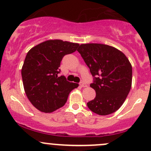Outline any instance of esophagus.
Listing matches in <instances>:
<instances>
[{"mask_svg": "<svg viewBox=\"0 0 151 151\" xmlns=\"http://www.w3.org/2000/svg\"><path fill=\"white\" fill-rule=\"evenodd\" d=\"M80 86L81 87V88H86V87L88 86V85H87L85 83V82H80Z\"/></svg>", "mask_w": 151, "mask_h": 151, "instance_id": "obj_1", "label": "esophagus"}]
</instances>
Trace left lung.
Here are the masks:
<instances>
[{"label": "left lung", "instance_id": "8db88e82", "mask_svg": "<svg viewBox=\"0 0 151 151\" xmlns=\"http://www.w3.org/2000/svg\"><path fill=\"white\" fill-rule=\"evenodd\" d=\"M77 51L94 77L90 87L96 96L88 107L98 115L118 110L132 87V69L129 59L116 47L100 43L81 44Z\"/></svg>", "mask_w": 151, "mask_h": 151}]
</instances>
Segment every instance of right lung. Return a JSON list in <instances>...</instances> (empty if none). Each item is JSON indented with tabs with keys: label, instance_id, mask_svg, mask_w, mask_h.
I'll list each match as a JSON object with an SVG mask.
<instances>
[{
	"label": "right lung",
	"instance_id": "right-lung-1",
	"mask_svg": "<svg viewBox=\"0 0 151 151\" xmlns=\"http://www.w3.org/2000/svg\"><path fill=\"white\" fill-rule=\"evenodd\" d=\"M78 43L49 40L32 47L22 69L25 93L40 111L51 113L66 104L68 96L78 84L58 77L63 57L76 51Z\"/></svg>",
	"mask_w": 151,
	"mask_h": 151
}]
</instances>
